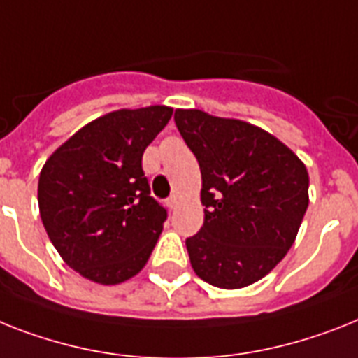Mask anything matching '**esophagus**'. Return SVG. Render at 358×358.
I'll use <instances>...</instances> for the list:
<instances>
[{
  "instance_id": "esophagus-1",
  "label": "esophagus",
  "mask_w": 358,
  "mask_h": 358,
  "mask_svg": "<svg viewBox=\"0 0 358 358\" xmlns=\"http://www.w3.org/2000/svg\"><path fill=\"white\" fill-rule=\"evenodd\" d=\"M177 203H179V197H177L176 194H173V196L168 197V206H170V208H176Z\"/></svg>"
}]
</instances>
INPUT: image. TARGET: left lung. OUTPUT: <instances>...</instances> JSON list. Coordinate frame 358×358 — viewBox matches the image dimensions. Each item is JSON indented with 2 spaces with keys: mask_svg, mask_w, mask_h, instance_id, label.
Returning a JSON list of instances; mask_svg holds the SVG:
<instances>
[{
  "mask_svg": "<svg viewBox=\"0 0 358 358\" xmlns=\"http://www.w3.org/2000/svg\"><path fill=\"white\" fill-rule=\"evenodd\" d=\"M176 126L201 168L205 223L186 239L192 268L220 289L273 271L294 243L309 205L306 164L265 129L199 109H176Z\"/></svg>",
  "mask_w": 358,
  "mask_h": 358,
  "instance_id": "left-lung-1",
  "label": "left lung"
}]
</instances>
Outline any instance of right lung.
<instances>
[{"label":"right lung","instance_id":"1","mask_svg":"<svg viewBox=\"0 0 358 358\" xmlns=\"http://www.w3.org/2000/svg\"><path fill=\"white\" fill-rule=\"evenodd\" d=\"M173 109H119L62 144L41 168L38 205L62 259L102 285L126 282L146 265L166 208L150 196L143 153Z\"/></svg>","mask_w":358,"mask_h":358}]
</instances>
